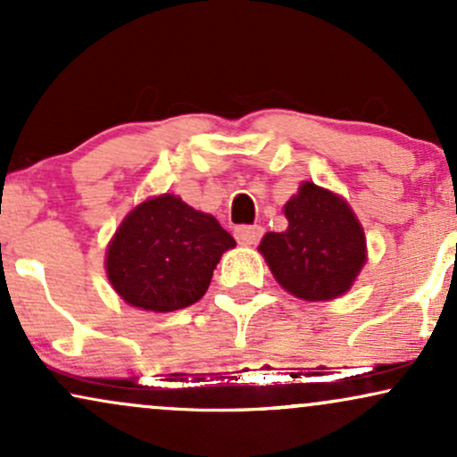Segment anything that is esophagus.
I'll use <instances>...</instances> for the list:
<instances>
[{
    "label": "esophagus",
    "mask_w": 457,
    "mask_h": 457,
    "mask_svg": "<svg viewBox=\"0 0 457 457\" xmlns=\"http://www.w3.org/2000/svg\"><path fill=\"white\" fill-rule=\"evenodd\" d=\"M262 233H264L262 227H258V224H254V227H237V228H235V237H237L241 245H256L258 241H261Z\"/></svg>",
    "instance_id": "34e87169"
}]
</instances>
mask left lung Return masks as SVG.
<instances>
[{
  "instance_id": "1",
  "label": "left lung",
  "mask_w": 457,
  "mask_h": 457,
  "mask_svg": "<svg viewBox=\"0 0 457 457\" xmlns=\"http://www.w3.org/2000/svg\"><path fill=\"white\" fill-rule=\"evenodd\" d=\"M288 228L258 245L284 290L303 301H330L352 288L366 262L364 228L343 196L303 182L284 205Z\"/></svg>"
}]
</instances>
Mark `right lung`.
<instances>
[{"instance_id":"1","label":"right lung","mask_w":457,"mask_h":457,"mask_svg":"<svg viewBox=\"0 0 457 457\" xmlns=\"http://www.w3.org/2000/svg\"><path fill=\"white\" fill-rule=\"evenodd\" d=\"M230 247L235 239L216 218L167 193L127 213L105 252V271L129 305L178 312L205 295Z\"/></svg>"}]
</instances>
